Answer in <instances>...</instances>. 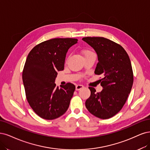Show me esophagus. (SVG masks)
I'll return each mask as SVG.
<instances>
[{"label": "esophagus", "instance_id": "esophagus-1", "mask_svg": "<svg viewBox=\"0 0 150 150\" xmlns=\"http://www.w3.org/2000/svg\"><path fill=\"white\" fill-rule=\"evenodd\" d=\"M83 87H84V86L83 85H76V86H75V90L76 91H79L80 89L83 88Z\"/></svg>", "mask_w": 150, "mask_h": 150}]
</instances>
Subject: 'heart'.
I'll return each mask as SVG.
<instances>
[{
    "label": "heart",
    "mask_w": 150,
    "mask_h": 150,
    "mask_svg": "<svg viewBox=\"0 0 150 150\" xmlns=\"http://www.w3.org/2000/svg\"><path fill=\"white\" fill-rule=\"evenodd\" d=\"M87 52H89V51H85V52H84V54H86V53H87Z\"/></svg>",
    "instance_id": "heart-1"
}]
</instances>
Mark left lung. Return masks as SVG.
Returning <instances> with one entry per match:
<instances>
[{"label":"left lung","mask_w":150,"mask_h":150,"mask_svg":"<svg viewBox=\"0 0 150 150\" xmlns=\"http://www.w3.org/2000/svg\"><path fill=\"white\" fill-rule=\"evenodd\" d=\"M98 56L95 74L102 75L103 90L96 93L89 87L90 97L85 106L88 112L101 119H108L118 113L125 105L131 91L133 74L131 61L127 52L118 43L104 37H84Z\"/></svg>","instance_id":"1"}]
</instances>
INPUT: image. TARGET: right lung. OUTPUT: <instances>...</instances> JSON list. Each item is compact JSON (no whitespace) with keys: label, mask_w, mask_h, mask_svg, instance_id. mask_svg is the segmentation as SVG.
<instances>
[{"label":"right lung","mask_w":150,"mask_h":150,"mask_svg":"<svg viewBox=\"0 0 150 150\" xmlns=\"http://www.w3.org/2000/svg\"><path fill=\"white\" fill-rule=\"evenodd\" d=\"M76 38H53L43 42L28 54L22 80L28 103L45 120H54L69 107L75 86L71 83L56 86L57 71L64 69L66 54L77 43Z\"/></svg>","instance_id":"add662e5"}]
</instances>
